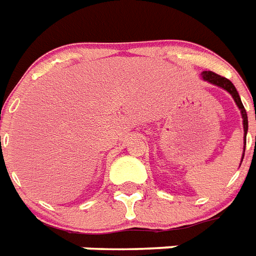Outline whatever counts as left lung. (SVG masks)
Segmentation results:
<instances>
[{
	"mask_svg": "<svg viewBox=\"0 0 256 256\" xmlns=\"http://www.w3.org/2000/svg\"><path fill=\"white\" fill-rule=\"evenodd\" d=\"M201 75H202V78H204V80L209 82V83H212V84H216V86H218V87H220V88L226 90V91H228V92L232 96V99H234V102L236 103L238 108L240 110V114H242L243 130H244V145H246V134H247V130H248L247 112H246V110H244V107H243L242 100H240V98H239V94H238V91H236V88L234 87V84H232V82L228 80V79H226V78H224V76H220V75H218V74H216V72H212V71H204ZM243 156H244V148H243ZM243 156H242V160H243ZM240 162H242V161H240Z\"/></svg>",
	"mask_w": 256,
	"mask_h": 256,
	"instance_id": "1",
	"label": "left lung"
}]
</instances>
